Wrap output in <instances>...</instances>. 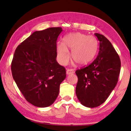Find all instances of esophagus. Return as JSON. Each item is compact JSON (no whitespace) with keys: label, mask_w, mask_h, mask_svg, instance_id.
I'll return each instance as SVG.
<instances>
[{"label":"esophagus","mask_w":131,"mask_h":131,"mask_svg":"<svg viewBox=\"0 0 131 131\" xmlns=\"http://www.w3.org/2000/svg\"><path fill=\"white\" fill-rule=\"evenodd\" d=\"M66 73H67V74H73V73H74V71H73L72 69H67V71H66Z\"/></svg>","instance_id":"obj_1"}]
</instances>
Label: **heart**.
<instances>
[{
	"label": "heart",
	"instance_id": "1",
	"mask_svg": "<svg viewBox=\"0 0 131 131\" xmlns=\"http://www.w3.org/2000/svg\"><path fill=\"white\" fill-rule=\"evenodd\" d=\"M98 48V40L93 36H88L82 33H72L66 35L64 43L57 45V55L59 62L66 65L70 59L71 50V58L80 65H85L91 62L96 54Z\"/></svg>",
	"mask_w": 131,
	"mask_h": 131
}]
</instances>
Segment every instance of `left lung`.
<instances>
[{
  "instance_id": "left-lung-1",
  "label": "left lung",
  "mask_w": 131,
  "mask_h": 131,
  "mask_svg": "<svg viewBox=\"0 0 131 131\" xmlns=\"http://www.w3.org/2000/svg\"><path fill=\"white\" fill-rule=\"evenodd\" d=\"M95 35L100 42L98 56L90 65L76 71L77 97L89 108L105 101L117 83L121 66L119 55L110 41L99 33Z\"/></svg>"
}]
</instances>
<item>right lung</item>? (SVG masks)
<instances>
[{"label":"right lung","instance_id":"right-lung-1","mask_svg":"<svg viewBox=\"0 0 131 131\" xmlns=\"http://www.w3.org/2000/svg\"><path fill=\"white\" fill-rule=\"evenodd\" d=\"M61 27L36 31L16 49L12 76L26 100L37 107L52 104L66 79V69L56 60L57 40Z\"/></svg>","mask_w":131,"mask_h":131}]
</instances>
